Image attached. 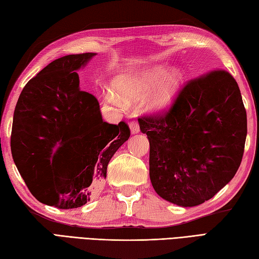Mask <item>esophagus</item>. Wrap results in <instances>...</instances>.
<instances>
[{
    "mask_svg": "<svg viewBox=\"0 0 259 259\" xmlns=\"http://www.w3.org/2000/svg\"><path fill=\"white\" fill-rule=\"evenodd\" d=\"M129 128H130V131H131V134H133V135L138 134L139 131H140L139 124L137 123V122H135V121H133V122L129 123Z\"/></svg>",
    "mask_w": 259,
    "mask_h": 259,
    "instance_id": "34e87169",
    "label": "esophagus"
}]
</instances>
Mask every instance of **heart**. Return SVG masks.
<instances>
[{
  "mask_svg": "<svg viewBox=\"0 0 259 259\" xmlns=\"http://www.w3.org/2000/svg\"><path fill=\"white\" fill-rule=\"evenodd\" d=\"M183 84V75L177 69L167 72L164 65H153L140 71L115 76L112 87L115 91L106 92L107 103L119 109H125L126 103L145 100L148 112L161 113L172 106Z\"/></svg>",
  "mask_w": 259,
  "mask_h": 259,
  "instance_id": "b5f03b06",
  "label": "heart"
}]
</instances>
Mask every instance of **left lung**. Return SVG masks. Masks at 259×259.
<instances>
[{
	"label": "left lung",
	"instance_id": "left-lung-1",
	"mask_svg": "<svg viewBox=\"0 0 259 259\" xmlns=\"http://www.w3.org/2000/svg\"><path fill=\"white\" fill-rule=\"evenodd\" d=\"M139 125L150 144L153 189L175 205L209 200L240 166L247 114L237 82L226 71L191 80L166 114L140 118Z\"/></svg>",
	"mask_w": 259,
	"mask_h": 259
}]
</instances>
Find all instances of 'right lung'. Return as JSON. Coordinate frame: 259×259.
I'll use <instances>...</instances> for the list:
<instances>
[{
	"mask_svg": "<svg viewBox=\"0 0 259 259\" xmlns=\"http://www.w3.org/2000/svg\"><path fill=\"white\" fill-rule=\"evenodd\" d=\"M95 56L54 60L27 82L16 103L13 160L31 194L48 206L72 209L90 201L130 137L123 121L104 122L97 99L80 89L76 71Z\"/></svg>",
	"mask_w": 259,
	"mask_h": 259,
	"instance_id": "add662e5",
	"label": "right lung"
}]
</instances>
